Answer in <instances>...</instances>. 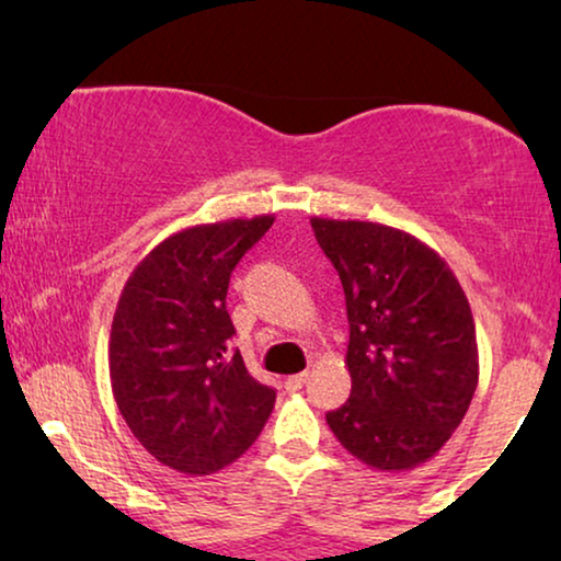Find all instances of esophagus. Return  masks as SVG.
<instances>
[{
    "label": "esophagus",
    "instance_id": "34e87169",
    "mask_svg": "<svg viewBox=\"0 0 561 561\" xmlns=\"http://www.w3.org/2000/svg\"><path fill=\"white\" fill-rule=\"evenodd\" d=\"M306 380H309V373L290 375V378H286V388H288V390H298V388L306 386Z\"/></svg>",
    "mask_w": 561,
    "mask_h": 561
}]
</instances>
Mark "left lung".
<instances>
[{"instance_id":"8db88e82","label":"left lung","mask_w":561,"mask_h":561,"mask_svg":"<svg viewBox=\"0 0 561 561\" xmlns=\"http://www.w3.org/2000/svg\"><path fill=\"white\" fill-rule=\"evenodd\" d=\"M347 301L350 401L327 424L373 470L432 459L462 424L478 388L470 304L436 252L403 229L311 219Z\"/></svg>"}]
</instances>
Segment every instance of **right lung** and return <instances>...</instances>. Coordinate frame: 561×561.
<instances>
[{
  "instance_id": "add662e5",
  "label": "right lung",
  "mask_w": 561,
  "mask_h": 561,
  "mask_svg": "<svg viewBox=\"0 0 561 561\" xmlns=\"http://www.w3.org/2000/svg\"><path fill=\"white\" fill-rule=\"evenodd\" d=\"M273 214L181 229L140 260L110 334L112 393L135 439L183 474L232 465L263 432L275 390L229 347V275Z\"/></svg>"
}]
</instances>
